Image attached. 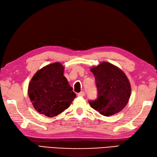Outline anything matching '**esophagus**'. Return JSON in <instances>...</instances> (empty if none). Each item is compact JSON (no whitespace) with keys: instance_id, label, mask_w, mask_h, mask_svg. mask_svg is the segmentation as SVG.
<instances>
[{"instance_id":"obj_1","label":"esophagus","mask_w":157,"mask_h":157,"mask_svg":"<svg viewBox=\"0 0 157 157\" xmlns=\"http://www.w3.org/2000/svg\"><path fill=\"white\" fill-rule=\"evenodd\" d=\"M78 97H84V96H85V93H84L83 91H81V93H78Z\"/></svg>"}]
</instances>
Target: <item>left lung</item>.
<instances>
[{
	"label": "left lung",
	"mask_w": 157,
	"mask_h": 157,
	"mask_svg": "<svg viewBox=\"0 0 157 157\" xmlns=\"http://www.w3.org/2000/svg\"><path fill=\"white\" fill-rule=\"evenodd\" d=\"M97 87L98 97L89 101L90 106L102 115L109 117L119 113L128 102L131 86L124 72L107 62L90 68Z\"/></svg>",
	"instance_id": "obj_1"
}]
</instances>
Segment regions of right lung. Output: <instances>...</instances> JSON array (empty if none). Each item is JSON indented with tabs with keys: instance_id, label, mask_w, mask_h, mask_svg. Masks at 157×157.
I'll return each mask as SVG.
<instances>
[{
	"instance_id": "1",
	"label": "right lung",
	"mask_w": 157,
	"mask_h": 157,
	"mask_svg": "<svg viewBox=\"0 0 157 157\" xmlns=\"http://www.w3.org/2000/svg\"><path fill=\"white\" fill-rule=\"evenodd\" d=\"M60 63L50 64L38 71L30 81L28 94L38 112L53 117L63 112L76 97Z\"/></svg>"
}]
</instances>
